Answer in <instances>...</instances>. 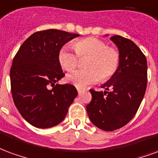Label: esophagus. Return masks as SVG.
<instances>
[{
    "mask_svg": "<svg viewBox=\"0 0 158 158\" xmlns=\"http://www.w3.org/2000/svg\"><path fill=\"white\" fill-rule=\"evenodd\" d=\"M77 92H78V93L80 94V93H81V92H82V89H81V88H79V87H78V88H77Z\"/></svg>",
    "mask_w": 158,
    "mask_h": 158,
    "instance_id": "1",
    "label": "esophagus"
}]
</instances>
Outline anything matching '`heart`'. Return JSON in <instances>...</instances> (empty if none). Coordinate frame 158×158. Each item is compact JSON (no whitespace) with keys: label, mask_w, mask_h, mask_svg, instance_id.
<instances>
[{"label":"heart","mask_w":158,"mask_h":158,"mask_svg":"<svg viewBox=\"0 0 158 158\" xmlns=\"http://www.w3.org/2000/svg\"><path fill=\"white\" fill-rule=\"evenodd\" d=\"M74 49L65 45L60 49L58 60L65 71H71L77 67L79 57H88L85 66L87 69L79 70L67 77L69 82L77 87H85L101 80L105 81L113 77L120 64V55L118 49L109 47L102 40L88 37L77 41Z\"/></svg>","instance_id":"1"}]
</instances>
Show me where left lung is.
Here are the masks:
<instances>
[{"mask_svg": "<svg viewBox=\"0 0 158 158\" xmlns=\"http://www.w3.org/2000/svg\"><path fill=\"white\" fill-rule=\"evenodd\" d=\"M110 40L118 47L120 64L114 76L101 86L107 91L91 89L92 101L87 105L92 123L106 131L123 127L133 118L143 99L147 84V59L138 46L119 35L111 37Z\"/></svg>", "mask_w": 158, "mask_h": 158, "instance_id": "obj_1", "label": "left lung"}]
</instances>
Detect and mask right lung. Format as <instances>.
<instances>
[{
	"mask_svg": "<svg viewBox=\"0 0 158 158\" xmlns=\"http://www.w3.org/2000/svg\"><path fill=\"white\" fill-rule=\"evenodd\" d=\"M78 36L57 29L36 32L15 55L10 71L11 95L21 115L33 126L46 129L60 124L77 95L73 85L55 83L65 77L59 51Z\"/></svg>",
	"mask_w": 158,
	"mask_h": 158,
	"instance_id": "obj_1",
	"label": "right lung"
}]
</instances>
